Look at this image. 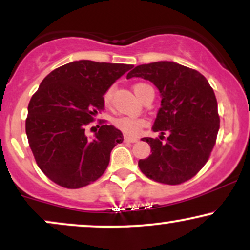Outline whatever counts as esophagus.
I'll list each match as a JSON object with an SVG mask.
<instances>
[{
  "mask_svg": "<svg viewBox=\"0 0 250 250\" xmlns=\"http://www.w3.org/2000/svg\"><path fill=\"white\" fill-rule=\"evenodd\" d=\"M137 137H133V136H128V135H125V142L128 143H135L137 142Z\"/></svg>",
  "mask_w": 250,
  "mask_h": 250,
  "instance_id": "1",
  "label": "esophagus"
}]
</instances>
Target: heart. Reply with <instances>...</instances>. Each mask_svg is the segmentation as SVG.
<instances>
[{
	"label": "heart",
	"mask_w": 250,
	"mask_h": 250,
	"mask_svg": "<svg viewBox=\"0 0 250 250\" xmlns=\"http://www.w3.org/2000/svg\"><path fill=\"white\" fill-rule=\"evenodd\" d=\"M142 85H145L143 83H139V84H135L134 85V91H136L137 89L140 87H142ZM114 87H110L108 89L107 91H105L104 94V103L105 104H109V103L111 102V99H113V93H114ZM114 125L117 129H120V130L123 131L125 134L127 135H136L137 133L140 131V129L143 125H145V121L141 119H136V117H133V116H119L116 117V119H114Z\"/></svg>",
	"instance_id": "1"
}]
</instances>
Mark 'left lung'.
<instances>
[{
	"label": "left lung",
	"instance_id": "1",
	"mask_svg": "<svg viewBox=\"0 0 250 250\" xmlns=\"http://www.w3.org/2000/svg\"><path fill=\"white\" fill-rule=\"evenodd\" d=\"M141 77L159 89L161 108L153 131H166V143L143 137L151 154L140 160L139 167L149 179L166 185H180L191 179L208 161L220 129L217 101L205 76L176 62L141 64L127 79Z\"/></svg>",
	"mask_w": 250,
	"mask_h": 250
}]
</instances>
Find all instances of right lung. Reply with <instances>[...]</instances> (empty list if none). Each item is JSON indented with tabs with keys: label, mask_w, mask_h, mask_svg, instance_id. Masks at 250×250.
<instances>
[{
	"label": "right lung",
	"mask_w": 250,
	"mask_h": 250,
	"mask_svg": "<svg viewBox=\"0 0 250 250\" xmlns=\"http://www.w3.org/2000/svg\"><path fill=\"white\" fill-rule=\"evenodd\" d=\"M133 64L74 61L53 70L28 105L25 133L37 166L64 188H82L102 176L121 130L103 125L94 137L85 125L104 110V94Z\"/></svg>",
	"instance_id": "1"
}]
</instances>
